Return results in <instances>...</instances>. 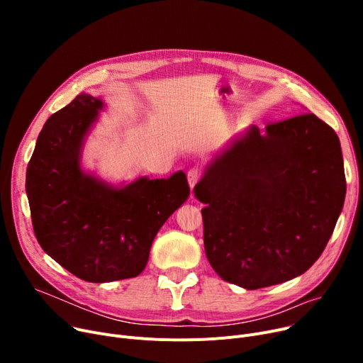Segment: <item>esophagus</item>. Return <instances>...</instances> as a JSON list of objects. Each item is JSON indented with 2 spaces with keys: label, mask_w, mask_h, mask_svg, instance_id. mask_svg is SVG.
Returning <instances> with one entry per match:
<instances>
[{
  "label": "esophagus",
  "mask_w": 363,
  "mask_h": 363,
  "mask_svg": "<svg viewBox=\"0 0 363 363\" xmlns=\"http://www.w3.org/2000/svg\"><path fill=\"white\" fill-rule=\"evenodd\" d=\"M200 177H201V174H200L199 167H193V169L188 170V184H189V186H191V189L200 181Z\"/></svg>",
  "instance_id": "1"
}]
</instances>
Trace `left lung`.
Masks as SVG:
<instances>
[{
  "label": "left lung",
  "mask_w": 363,
  "mask_h": 363,
  "mask_svg": "<svg viewBox=\"0 0 363 363\" xmlns=\"http://www.w3.org/2000/svg\"><path fill=\"white\" fill-rule=\"evenodd\" d=\"M342 167L337 133L313 113L252 125L194 186L215 272L247 290L306 272L345 204Z\"/></svg>",
  "instance_id": "8db88e82"
}]
</instances>
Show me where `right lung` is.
<instances>
[{"label":"right lung","instance_id":"obj_1","mask_svg":"<svg viewBox=\"0 0 363 363\" xmlns=\"http://www.w3.org/2000/svg\"><path fill=\"white\" fill-rule=\"evenodd\" d=\"M104 103L79 94L51 114L26 170L33 231L43 250L74 277L110 282L138 277L162 225L185 203L182 170L111 185L81 166L85 138Z\"/></svg>","mask_w":363,"mask_h":363}]
</instances>
